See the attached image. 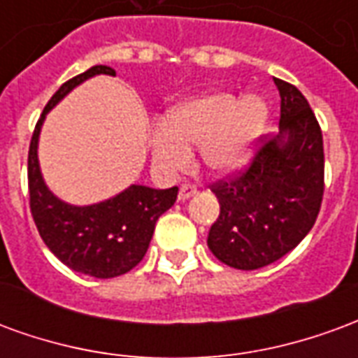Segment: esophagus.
<instances>
[{
	"label": "esophagus",
	"instance_id": "obj_1",
	"mask_svg": "<svg viewBox=\"0 0 358 358\" xmlns=\"http://www.w3.org/2000/svg\"><path fill=\"white\" fill-rule=\"evenodd\" d=\"M197 194V187L192 186V184H184V186L180 187V194H178V199L180 201H186L189 197H194Z\"/></svg>",
	"mask_w": 358,
	"mask_h": 358
}]
</instances>
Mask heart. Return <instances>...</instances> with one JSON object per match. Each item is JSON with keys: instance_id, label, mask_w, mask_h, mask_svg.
I'll list each match as a JSON object with an SVG mask.
<instances>
[{"instance_id": "heart-1", "label": "heart", "mask_w": 358, "mask_h": 358, "mask_svg": "<svg viewBox=\"0 0 358 358\" xmlns=\"http://www.w3.org/2000/svg\"><path fill=\"white\" fill-rule=\"evenodd\" d=\"M263 95L207 92L180 103L164 122L151 130L149 151L157 169L169 174L184 171L199 148L201 163L215 174H230L245 164L268 122Z\"/></svg>"}]
</instances>
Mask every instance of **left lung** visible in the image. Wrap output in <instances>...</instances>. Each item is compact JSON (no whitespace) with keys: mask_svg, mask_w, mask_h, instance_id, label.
<instances>
[{"mask_svg":"<svg viewBox=\"0 0 358 358\" xmlns=\"http://www.w3.org/2000/svg\"><path fill=\"white\" fill-rule=\"evenodd\" d=\"M280 134L253 157L248 171L213 184L220 215L207 245L220 263L257 270L276 263L315 224L324 194L322 132L299 90L274 78Z\"/></svg>","mask_w":358,"mask_h":358,"instance_id":"left-lung-1","label":"left lung"}]
</instances>
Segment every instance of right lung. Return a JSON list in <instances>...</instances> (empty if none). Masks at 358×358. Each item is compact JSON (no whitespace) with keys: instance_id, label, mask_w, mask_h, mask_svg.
<instances>
[{"instance_id":"right-lung-1","label":"right lung","mask_w":358,"mask_h":358,"mask_svg":"<svg viewBox=\"0 0 358 358\" xmlns=\"http://www.w3.org/2000/svg\"><path fill=\"white\" fill-rule=\"evenodd\" d=\"M97 74L115 76V71L105 65L92 66L65 82L48 101L28 149V189L36 228L51 253L74 272L115 278L126 274L143 259L155 222L174 205L178 187L153 189L132 184L115 197L94 205L65 203L48 187L38 161L43 120L66 94Z\"/></svg>"}]
</instances>
